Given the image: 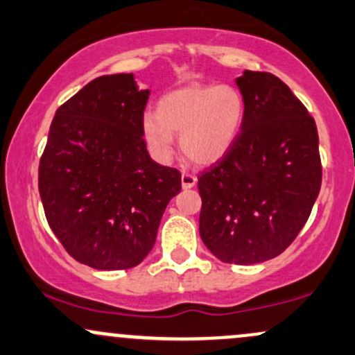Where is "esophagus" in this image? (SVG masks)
Returning <instances> with one entry per match:
<instances>
[{
	"mask_svg": "<svg viewBox=\"0 0 355 355\" xmlns=\"http://www.w3.org/2000/svg\"><path fill=\"white\" fill-rule=\"evenodd\" d=\"M197 183V177L191 173H182V187L183 189H191Z\"/></svg>",
	"mask_w": 355,
	"mask_h": 355,
	"instance_id": "esophagus-1",
	"label": "esophagus"
}]
</instances>
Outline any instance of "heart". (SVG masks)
Listing matches in <instances>:
<instances>
[{
	"label": "heart",
	"mask_w": 355,
	"mask_h": 355,
	"mask_svg": "<svg viewBox=\"0 0 355 355\" xmlns=\"http://www.w3.org/2000/svg\"><path fill=\"white\" fill-rule=\"evenodd\" d=\"M245 100L232 85H190L166 93L157 115L144 116V137L160 162L173 155V133H180L183 153L198 165L220 160L237 138Z\"/></svg>",
	"instance_id": "b5f03b06"
}]
</instances>
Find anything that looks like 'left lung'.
<instances>
[{"label": "left lung", "instance_id": "left-lung-1", "mask_svg": "<svg viewBox=\"0 0 355 355\" xmlns=\"http://www.w3.org/2000/svg\"><path fill=\"white\" fill-rule=\"evenodd\" d=\"M245 115L230 150L198 175L200 237L225 263L280 255L307 222L322 183L319 135L291 88L266 71H243Z\"/></svg>", "mask_w": 355, "mask_h": 355}]
</instances>
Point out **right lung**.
Wrapping results in <instances>:
<instances>
[{"label": "right lung", "instance_id": "right-lung-1", "mask_svg": "<svg viewBox=\"0 0 355 355\" xmlns=\"http://www.w3.org/2000/svg\"><path fill=\"white\" fill-rule=\"evenodd\" d=\"M148 95L132 73L89 81L56 110L40 160V197L53 234L73 259L98 270L138 266L182 190L180 172L146 152Z\"/></svg>", "mask_w": 355, "mask_h": 355}]
</instances>
